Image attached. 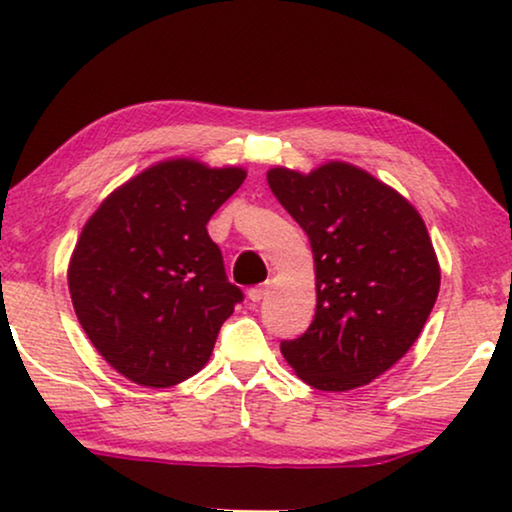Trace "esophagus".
Instances as JSON below:
<instances>
[{
  "label": "esophagus",
  "mask_w": 512,
  "mask_h": 512,
  "mask_svg": "<svg viewBox=\"0 0 512 512\" xmlns=\"http://www.w3.org/2000/svg\"><path fill=\"white\" fill-rule=\"evenodd\" d=\"M265 291H268V286H251V289L247 291V298H249V303H251V305L261 303V300L265 298Z\"/></svg>",
  "instance_id": "obj_1"
}]
</instances>
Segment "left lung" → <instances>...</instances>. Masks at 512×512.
<instances>
[{
    "label": "left lung",
    "instance_id": "obj_1",
    "mask_svg": "<svg viewBox=\"0 0 512 512\" xmlns=\"http://www.w3.org/2000/svg\"><path fill=\"white\" fill-rule=\"evenodd\" d=\"M268 184L310 237L317 272V312L282 342L284 359L314 389L363 387L403 359L436 305L429 230L403 195L349 163L272 167Z\"/></svg>",
    "mask_w": 512,
    "mask_h": 512
}]
</instances>
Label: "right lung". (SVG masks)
<instances>
[{"instance_id": "right-lung-1", "label": "right lung", "mask_w": 512, "mask_h": 512, "mask_svg": "<svg viewBox=\"0 0 512 512\" xmlns=\"http://www.w3.org/2000/svg\"><path fill=\"white\" fill-rule=\"evenodd\" d=\"M242 167L165 160L125 181L81 230L67 282L79 324L111 368L165 389L198 373L244 298L228 282L212 214Z\"/></svg>"}]
</instances>
